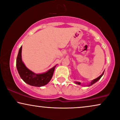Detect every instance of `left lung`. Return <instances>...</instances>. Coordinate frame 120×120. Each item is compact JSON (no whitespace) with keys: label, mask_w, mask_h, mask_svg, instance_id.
I'll return each mask as SVG.
<instances>
[{"label":"left lung","mask_w":120,"mask_h":120,"mask_svg":"<svg viewBox=\"0 0 120 120\" xmlns=\"http://www.w3.org/2000/svg\"><path fill=\"white\" fill-rule=\"evenodd\" d=\"M104 72H103V73H102V74H101V75L99 77H98V78L95 79H94V80H92V81L91 82V84H90V85H92V84H94V83H95V82H96L98 81V80L100 79L101 77H102V76L103 75H104ZM76 83L77 84H79V85H80V84H81V83L79 82H76ZM90 85H89V86H90Z\"/></svg>","instance_id":"left-lung-1"}]
</instances>
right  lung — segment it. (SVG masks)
<instances>
[{
    "instance_id": "add662e5",
    "label": "right lung",
    "mask_w": 120,
    "mask_h": 120,
    "mask_svg": "<svg viewBox=\"0 0 120 120\" xmlns=\"http://www.w3.org/2000/svg\"><path fill=\"white\" fill-rule=\"evenodd\" d=\"M22 46L20 48L16 58V68L20 76L23 81L30 85L40 87L48 84L52 78L55 66L44 74H35L29 70L22 60Z\"/></svg>"
}]
</instances>
